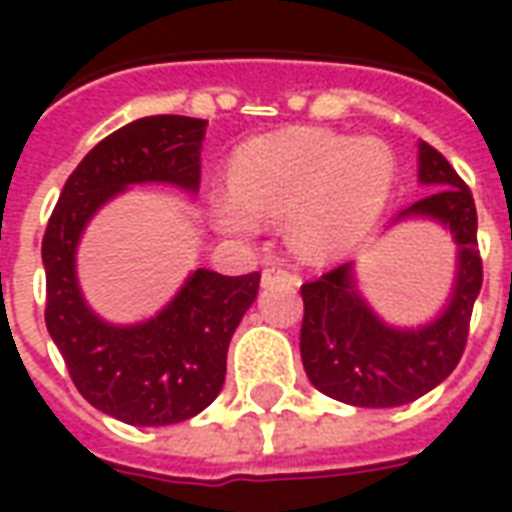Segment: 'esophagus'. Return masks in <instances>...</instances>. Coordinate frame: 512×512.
Returning a JSON list of instances; mask_svg holds the SVG:
<instances>
[{
    "instance_id": "1",
    "label": "esophagus",
    "mask_w": 512,
    "mask_h": 512,
    "mask_svg": "<svg viewBox=\"0 0 512 512\" xmlns=\"http://www.w3.org/2000/svg\"><path fill=\"white\" fill-rule=\"evenodd\" d=\"M293 274L290 271H285V268L279 266H268L266 271H263V285H274V282H293Z\"/></svg>"
}]
</instances>
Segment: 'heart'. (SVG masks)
Returning a JSON list of instances; mask_svg holds the SVG:
<instances>
[{"label":"heart","mask_w":512,"mask_h":512,"mask_svg":"<svg viewBox=\"0 0 512 512\" xmlns=\"http://www.w3.org/2000/svg\"><path fill=\"white\" fill-rule=\"evenodd\" d=\"M395 183L392 156L376 139L290 128L246 142L233 158L230 200L216 202L224 233L290 219L293 246L329 257L376 224Z\"/></svg>","instance_id":"heart-1"}]
</instances>
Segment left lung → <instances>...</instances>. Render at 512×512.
<instances>
[{
  "mask_svg": "<svg viewBox=\"0 0 512 512\" xmlns=\"http://www.w3.org/2000/svg\"><path fill=\"white\" fill-rule=\"evenodd\" d=\"M417 164L419 183L433 191L397 213L392 224L428 219L452 235L455 279L444 307L419 326L384 321L362 296L354 263L301 285L304 373L318 392L348 406H406L436 389L461 362L472 307L483 288L472 191L428 142H419Z\"/></svg>",
  "mask_w": 512,
  "mask_h": 512,
  "instance_id": "8db88e82",
  "label": "left lung"
}]
</instances>
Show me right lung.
Here are the masks:
<instances>
[{
  "label": "right lung",
  "instance_id": "1",
  "mask_svg": "<svg viewBox=\"0 0 512 512\" xmlns=\"http://www.w3.org/2000/svg\"><path fill=\"white\" fill-rule=\"evenodd\" d=\"M208 120L180 115L128 123L82 158L65 180L43 235L46 329L82 397L136 428L197 417L222 392L227 348L257 299L260 274L224 277L194 268L172 299L145 321L112 323L87 304L76 252L87 224L131 186L200 191Z\"/></svg>",
  "mask_w": 512,
  "mask_h": 512
}]
</instances>
